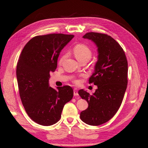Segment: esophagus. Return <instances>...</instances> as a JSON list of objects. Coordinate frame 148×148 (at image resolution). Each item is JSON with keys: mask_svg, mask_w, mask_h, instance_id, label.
<instances>
[{"mask_svg": "<svg viewBox=\"0 0 148 148\" xmlns=\"http://www.w3.org/2000/svg\"><path fill=\"white\" fill-rule=\"evenodd\" d=\"M74 96H78V91L76 88L74 89Z\"/></svg>", "mask_w": 148, "mask_h": 148, "instance_id": "1", "label": "esophagus"}]
</instances>
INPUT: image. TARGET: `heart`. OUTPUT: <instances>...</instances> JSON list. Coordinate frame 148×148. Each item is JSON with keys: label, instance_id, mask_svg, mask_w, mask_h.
<instances>
[{"label": "heart", "instance_id": "heart-1", "mask_svg": "<svg viewBox=\"0 0 148 148\" xmlns=\"http://www.w3.org/2000/svg\"><path fill=\"white\" fill-rule=\"evenodd\" d=\"M73 53L79 61L84 59H88L89 60L92 56V51L90 49L84 44H78L75 45L73 48ZM66 58L67 54H64L60 56L59 59V64H61ZM74 82L75 84H77L78 81L74 80Z\"/></svg>", "mask_w": 148, "mask_h": 148}]
</instances>
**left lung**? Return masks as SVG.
<instances>
[{"instance_id": "1", "label": "left lung", "mask_w": 148, "mask_h": 148, "mask_svg": "<svg viewBox=\"0 0 148 148\" xmlns=\"http://www.w3.org/2000/svg\"><path fill=\"white\" fill-rule=\"evenodd\" d=\"M82 37L92 40L97 47L98 60L89 79L97 89L92 95L83 89L78 91L89 104L80 118L87 124L99 126L110 120L122 103L127 85V60L123 49L111 36L92 32Z\"/></svg>"}]
</instances>
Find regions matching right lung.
I'll list each match as a JSON object with an SVG mask.
<instances>
[{"label": "right lung", "mask_w": 148, "mask_h": 148, "mask_svg": "<svg viewBox=\"0 0 148 148\" xmlns=\"http://www.w3.org/2000/svg\"><path fill=\"white\" fill-rule=\"evenodd\" d=\"M74 37L64 34L37 36L24 46L17 64L16 75L22 103L32 121L51 126L60 120L63 108L73 97L69 86H49L50 73L58 66L64 46Z\"/></svg>", "instance_id": "1"}]
</instances>
